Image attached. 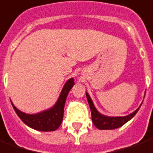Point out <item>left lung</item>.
<instances>
[{"mask_svg":"<svg viewBox=\"0 0 153 153\" xmlns=\"http://www.w3.org/2000/svg\"><path fill=\"white\" fill-rule=\"evenodd\" d=\"M85 96L87 98L89 106L91 108V119L92 122L94 123V125L99 128V129H103V130H109V129H115L120 127L123 126L124 123H126L128 121H129L131 119H133L134 115L137 114L138 109L141 107L140 106L137 108L135 111L133 113L129 114L125 116H107L105 114H102L100 113L96 108V106L94 105V103L92 101L91 96L88 94V92H85Z\"/></svg>","mask_w":153,"mask_h":153,"instance_id":"left-lung-1","label":"left lung"}]
</instances>
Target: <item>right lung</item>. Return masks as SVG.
Masks as SVG:
<instances>
[{"instance_id":"right-lung-1","label":"right lung","mask_w":153,"mask_h":153,"mask_svg":"<svg viewBox=\"0 0 153 153\" xmlns=\"http://www.w3.org/2000/svg\"><path fill=\"white\" fill-rule=\"evenodd\" d=\"M74 84V79L72 77L68 80L63 85V88L62 89L56 103L51 108L43 110L39 113L26 114L17 109L12 102L11 104L17 115L27 126L35 130L43 132L55 131L59 128L62 122L67 96Z\"/></svg>"}]
</instances>
